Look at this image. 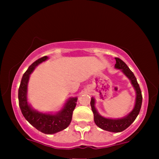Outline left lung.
Returning a JSON list of instances; mask_svg holds the SVG:
<instances>
[{"instance_id":"1","label":"left lung","mask_w":159,"mask_h":159,"mask_svg":"<svg viewBox=\"0 0 159 159\" xmlns=\"http://www.w3.org/2000/svg\"><path fill=\"white\" fill-rule=\"evenodd\" d=\"M115 59L116 61L115 64V68L121 70L123 73L130 80L132 85L135 90L136 99L133 109L124 117L117 118V119H112V118L103 117L100 114H99L95 108V99L93 97L91 98L90 105L94 114V121L99 128H102V130L113 132V133H120L128 128L138 116L142 106V96L140 88H139L134 74L123 60L118 57H115Z\"/></svg>"}]
</instances>
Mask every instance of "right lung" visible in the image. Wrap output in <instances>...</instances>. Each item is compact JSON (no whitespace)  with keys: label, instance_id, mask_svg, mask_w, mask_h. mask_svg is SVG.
Wrapping results in <instances>:
<instances>
[{"label":"right lung","instance_id":"add662e5","mask_svg":"<svg viewBox=\"0 0 159 159\" xmlns=\"http://www.w3.org/2000/svg\"><path fill=\"white\" fill-rule=\"evenodd\" d=\"M48 57L44 56L39 59L29 67L24 74L18 91L19 105L26 120L38 130L45 134H54L61 131L69 125L72 119L73 111L76 105L77 98H70L64 104L62 109L57 114H51L43 113L34 109L27 101V86L30 74L34 69L47 60Z\"/></svg>","mask_w":159,"mask_h":159}]
</instances>
